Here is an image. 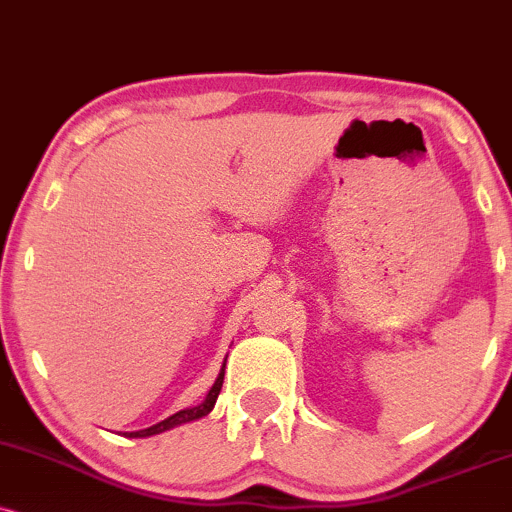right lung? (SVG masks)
Returning a JSON list of instances; mask_svg holds the SVG:
<instances>
[{
	"label": "right lung",
	"instance_id": "1",
	"mask_svg": "<svg viewBox=\"0 0 512 512\" xmlns=\"http://www.w3.org/2000/svg\"><path fill=\"white\" fill-rule=\"evenodd\" d=\"M227 361V358H225ZM223 375H225V363L223 368H220L216 382H213V387L208 389V394L204 396V401L197 403V406H189V408H182L178 410V413H173L170 418L156 422V425L147 427V430H137V432H125V437H132V439H144V437H154V434H161V432H168L173 430V427L178 425H185V422H194L199 418H204V415H208L213 410V406H216V399L220 394V387H223Z\"/></svg>",
	"mask_w": 512,
	"mask_h": 512
}]
</instances>
